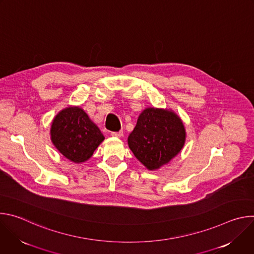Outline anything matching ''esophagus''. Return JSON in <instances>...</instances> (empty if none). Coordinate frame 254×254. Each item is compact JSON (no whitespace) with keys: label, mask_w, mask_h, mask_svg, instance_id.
<instances>
[{"label":"esophagus","mask_w":254,"mask_h":254,"mask_svg":"<svg viewBox=\"0 0 254 254\" xmlns=\"http://www.w3.org/2000/svg\"><path fill=\"white\" fill-rule=\"evenodd\" d=\"M112 135L113 136H117V137H121L124 135V131L120 130V131H112Z\"/></svg>","instance_id":"1"}]
</instances>
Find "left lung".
Here are the masks:
<instances>
[{
	"instance_id": "1",
	"label": "left lung",
	"mask_w": 254,
	"mask_h": 254,
	"mask_svg": "<svg viewBox=\"0 0 254 254\" xmlns=\"http://www.w3.org/2000/svg\"><path fill=\"white\" fill-rule=\"evenodd\" d=\"M185 128L172 112L147 108L138 117L128 135L129 149L149 170L159 169L182 150Z\"/></svg>"
}]
</instances>
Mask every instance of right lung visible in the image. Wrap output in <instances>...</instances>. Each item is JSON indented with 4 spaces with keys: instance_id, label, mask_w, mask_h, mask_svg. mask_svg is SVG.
Listing matches in <instances>:
<instances>
[{
    "instance_id": "1",
    "label": "right lung",
    "mask_w": 254,
    "mask_h": 254,
    "mask_svg": "<svg viewBox=\"0 0 254 254\" xmlns=\"http://www.w3.org/2000/svg\"><path fill=\"white\" fill-rule=\"evenodd\" d=\"M51 139L65 158L82 163L92 156L104 136L81 108L67 107L52 123Z\"/></svg>"
}]
</instances>
